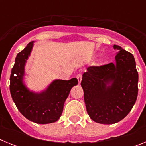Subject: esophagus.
I'll return each mask as SVG.
<instances>
[{"label": "esophagus", "instance_id": "esophagus-1", "mask_svg": "<svg viewBox=\"0 0 146 146\" xmlns=\"http://www.w3.org/2000/svg\"><path fill=\"white\" fill-rule=\"evenodd\" d=\"M77 79L78 80L79 84H80L81 81H82V74L81 73H79V74H77Z\"/></svg>", "mask_w": 146, "mask_h": 146}]
</instances>
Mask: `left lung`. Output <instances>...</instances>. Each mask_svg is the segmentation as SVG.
<instances>
[{"instance_id": "8db88e82", "label": "left lung", "mask_w": 146, "mask_h": 146, "mask_svg": "<svg viewBox=\"0 0 146 146\" xmlns=\"http://www.w3.org/2000/svg\"><path fill=\"white\" fill-rule=\"evenodd\" d=\"M114 63L90 66L81 86L88 114L102 124L119 122L133 108L138 94V73L133 55L118 45Z\"/></svg>"}]
</instances>
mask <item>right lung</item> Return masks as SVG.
<instances>
[{"instance_id": "1", "label": "right lung", "mask_w": 146, "mask_h": 146, "mask_svg": "<svg viewBox=\"0 0 146 146\" xmlns=\"http://www.w3.org/2000/svg\"><path fill=\"white\" fill-rule=\"evenodd\" d=\"M33 43L30 42L17 55L10 76V92L17 109L27 119L40 124L54 123L60 118L66 99L78 80L77 78L55 79L41 91L28 88L24 80L25 69Z\"/></svg>"}]
</instances>
